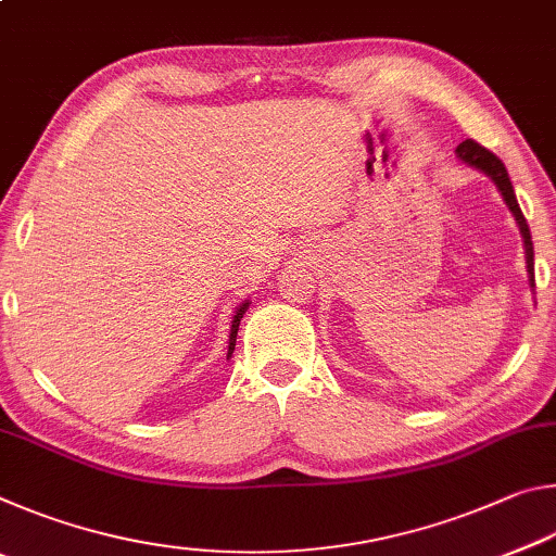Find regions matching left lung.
<instances>
[{
    "mask_svg": "<svg viewBox=\"0 0 556 556\" xmlns=\"http://www.w3.org/2000/svg\"><path fill=\"white\" fill-rule=\"evenodd\" d=\"M456 154L460 162H466L468 166H476L478 172H483L485 176L493 178V184L497 186V191L503 193V201L507 203V208L513 211L517 225H520V232H522V242H525V260H527V275H530V285L534 287V248H532V235H530V225H527L525 215L520 211V205H517L515 199V191H513V184H510V176H507V168L505 164L497 159L493 152H488L485 147H481L473 139H466V142H460L456 147Z\"/></svg>",
    "mask_w": 556,
    "mask_h": 556,
    "instance_id": "8db88e82",
    "label": "left lung"
}]
</instances>
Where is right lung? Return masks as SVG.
Segmentation results:
<instances>
[{
  "label": "right lung",
  "instance_id": "1",
  "mask_svg": "<svg viewBox=\"0 0 556 556\" xmlns=\"http://www.w3.org/2000/svg\"><path fill=\"white\" fill-rule=\"evenodd\" d=\"M248 306H250V301H244V304H240L238 306V312H235V316H232V326H230V345H228V357L232 355V351H235V338H238V328H240V318H242V314L248 312Z\"/></svg>",
  "mask_w": 556,
  "mask_h": 556
}]
</instances>
